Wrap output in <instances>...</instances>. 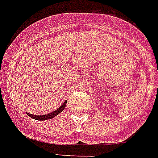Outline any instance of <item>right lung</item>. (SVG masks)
<instances>
[{"label": "right lung", "instance_id": "1", "mask_svg": "<svg viewBox=\"0 0 158 158\" xmlns=\"http://www.w3.org/2000/svg\"><path fill=\"white\" fill-rule=\"evenodd\" d=\"M66 106V101L64 102V103L62 104L59 108H57L56 110H55L54 111L51 113H48L47 115H32V114H29V113H27V115L28 116H30L31 118H33L34 120H50V119H52L53 117H55L56 115H57L58 114L61 112L62 110H64V107Z\"/></svg>", "mask_w": 158, "mask_h": 158}]
</instances>
